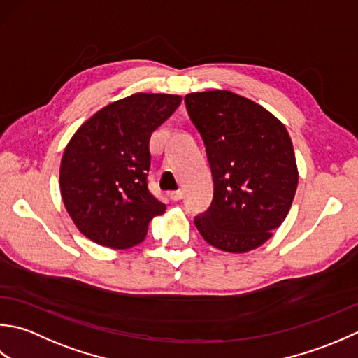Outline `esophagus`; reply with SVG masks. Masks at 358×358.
<instances>
[{"label": "esophagus", "mask_w": 358, "mask_h": 358, "mask_svg": "<svg viewBox=\"0 0 358 358\" xmlns=\"http://www.w3.org/2000/svg\"><path fill=\"white\" fill-rule=\"evenodd\" d=\"M169 196L173 201H180L184 198V192H182V189H173V192L169 193Z\"/></svg>", "instance_id": "1"}]
</instances>
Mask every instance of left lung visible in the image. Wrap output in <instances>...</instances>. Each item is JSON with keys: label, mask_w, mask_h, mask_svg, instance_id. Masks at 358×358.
<instances>
[{"label": "left lung", "mask_w": 358, "mask_h": 358, "mask_svg": "<svg viewBox=\"0 0 358 358\" xmlns=\"http://www.w3.org/2000/svg\"><path fill=\"white\" fill-rule=\"evenodd\" d=\"M188 117L202 137L213 178L210 207L194 216L216 249H257L286 220L298 170L286 127L255 101L229 91L185 96Z\"/></svg>", "instance_id": "obj_1"}]
</instances>
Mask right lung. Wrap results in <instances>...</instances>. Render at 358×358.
<instances>
[{
  "instance_id": "obj_1",
  "label": "right lung",
  "mask_w": 358,
  "mask_h": 358,
  "mask_svg": "<svg viewBox=\"0 0 358 358\" xmlns=\"http://www.w3.org/2000/svg\"><path fill=\"white\" fill-rule=\"evenodd\" d=\"M170 94H133L101 108L71 138L62 159V198L77 229L100 245L129 249L162 215L148 187L152 131L176 111Z\"/></svg>"
}]
</instances>
